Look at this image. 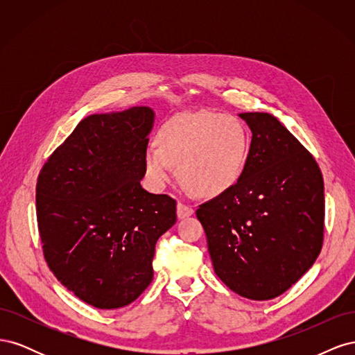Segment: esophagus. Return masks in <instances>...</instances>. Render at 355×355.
Here are the masks:
<instances>
[{
    "mask_svg": "<svg viewBox=\"0 0 355 355\" xmlns=\"http://www.w3.org/2000/svg\"><path fill=\"white\" fill-rule=\"evenodd\" d=\"M192 213H194V209H192L191 206H188V204L178 202V218L179 219H185V218L191 216Z\"/></svg>",
    "mask_w": 355,
    "mask_h": 355,
    "instance_id": "1",
    "label": "esophagus"
}]
</instances>
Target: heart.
<instances>
[{"label": "heart", "instance_id": "1", "mask_svg": "<svg viewBox=\"0 0 355 355\" xmlns=\"http://www.w3.org/2000/svg\"><path fill=\"white\" fill-rule=\"evenodd\" d=\"M158 146L145 153V173L161 189L179 166L184 187L198 197H218L241 178L250 136L239 116L211 111L185 112L168 120L157 136Z\"/></svg>", "mask_w": 355, "mask_h": 355}]
</instances>
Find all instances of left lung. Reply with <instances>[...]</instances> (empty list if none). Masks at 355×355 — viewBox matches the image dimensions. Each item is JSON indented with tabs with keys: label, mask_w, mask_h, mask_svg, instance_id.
<instances>
[{
	"label": "left lung",
	"mask_w": 355,
	"mask_h": 355,
	"mask_svg": "<svg viewBox=\"0 0 355 355\" xmlns=\"http://www.w3.org/2000/svg\"><path fill=\"white\" fill-rule=\"evenodd\" d=\"M249 157L231 189L198 207L214 272L232 292L274 299L318 257L324 184L314 157L271 114L244 112Z\"/></svg>",
	"instance_id": "8db88e82"
}]
</instances>
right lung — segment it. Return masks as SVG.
Masks as SVG:
<instances>
[{
    "label": "right lung",
    "instance_id": "add662e5",
    "mask_svg": "<svg viewBox=\"0 0 355 355\" xmlns=\"http://www.w3.org/2000/svg\"><path fill=\"white\" fill-rule=\"evenodd\" d=\"M154 111L133 106L78 123L42 166L37 220L51 272L85 304L115 309L151 284L157 240L176 200L141 187Z\"/></svg>",
    "mask_w": 355,
    "mask_h": 355
}]
</instances>
